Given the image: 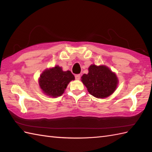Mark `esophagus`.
Returning a JSON list of instances; mask_svg holds the SVG:
<instances>
[{"label":"esophagus","mask_w":152,"mask_h":152,"mask_svg":"<svg viewBox=\"0 0 152 152\" xmlns=\"http://www.w3.org/2000/svg\"><path fill=\"white\" fill-rule=\"evenodd\" d=\"M80 77H81V75H80V74H76V75H75L76 80H80Z\"/></svg>","instance_id":"esophagus-1"}]
</instances>
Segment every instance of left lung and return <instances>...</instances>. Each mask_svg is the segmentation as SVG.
Returning a JSON list of instances; mask_svg holds the SVG:
<instances>
[{"mask_svg": "<svg viewBox=\"0 0 152 152\" xmlns=\"http://www.w3.org/2000/svg\"><path fill=\"white\" fill-rule=\"evenodd\" d=\"M88 70V74L82 76V81L90 94L102 99L114 93L118 85V78L108 67L92 64Z\"/></svg>", "mask_w": 152, "mask_h": 152, "instance_id": "1", "label": "left lung"}]
</instances>
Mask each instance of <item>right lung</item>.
<instances>
[{"mask_svg":"<svg viewBox=\"0 0 152 152\" xmlns=\"http://www.w3.org/2000/svg\"><path fill=\"white\" fill-rule=\"evenodd\" d=\"M74 76L69 70L64 72L62 68L56 66L46 70L41 74L39 80L40 88L44 93L53 97L61 96Z\"/></svg>","mask_w":152,"mask_h":152,"instance_id":"obj_1","label":"right lung"}]
</instances>
